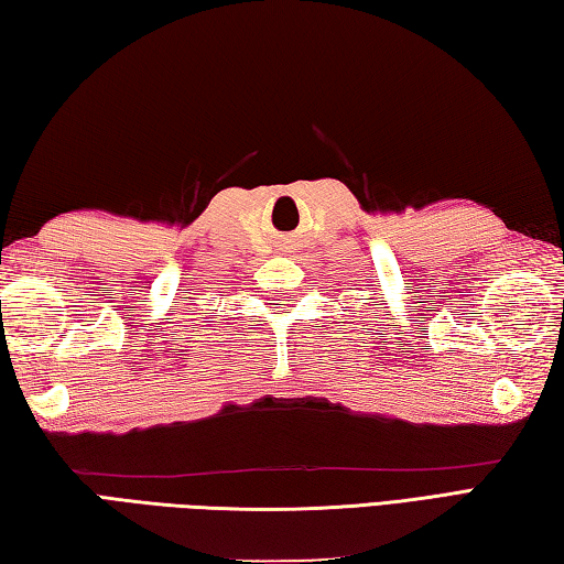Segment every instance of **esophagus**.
<instances>
[{"label": "esophagus", "instance_id": "1", "mask_svg": "<svg viewBox=\"0 0 564 564\" xmlns=\"http://www.w3.org/2000/svg\"><path fill=\"white\" fill-rule=\"evenodd\" d=\"M283 251H285V253H291V251H295V243H293V241H285V247H283Z\"/></svg>", "mask_w": 564, "mask_h": 564}]
</instances>
